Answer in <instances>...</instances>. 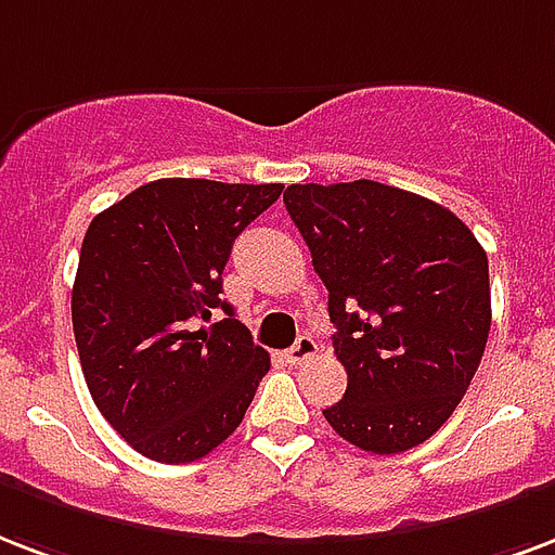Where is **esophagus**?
<instances>
[{
    "instance_id": "1",
    "label": "esophagus",
    "mask_w": 555,
    "mask_h": 555,
    "mask_svg": "<svg viewBox=\"0 0 555 555\" xmlns=\"http://www.w3.org/2000/svg\"><path fill=\"white\" fill-rule=\"evenodd\" d=\"M317 354V344H314V337H308V334H302L299 340H296L291 349L285 352L287 363H306L308 358H314Z\"/></svg>"
}]
</instances>
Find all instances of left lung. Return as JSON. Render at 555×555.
Returning a JSON list of instances; mask_svg holds the SVG:
<instances>
[{
    "instance_id": "8db88e82",
    "label": "left lung",
    "mask_w": 555,
    "mask_h": 555,
    "mask_svg": "<svg viewBox=\"0 0 555 555\" xmlns=\"http://www.w3.org/2000/svg\"><path fill=\"white\" fill-rule=\"evenodd\" d=\"M285 209L328 291L349 375L325 422L372 454L422 446L483 358L492 294L480 241L446 206L375 180L287 185Z\"/></svg>"
}]
</instances>
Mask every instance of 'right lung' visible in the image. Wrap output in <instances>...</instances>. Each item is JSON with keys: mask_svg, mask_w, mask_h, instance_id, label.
<instances>
[{"mask_svg": "<svg viewBox=\"0 0 555 555\" xmlns=\"http://www.w3.org/2000/svg\"><path fill=\"white\" fill-rule=\"evenodd\" d=\"M285 185L168 177L95 215L72 285L80 370L101 416L156 463L201 460L238 428L270 354L223 302L232 241ZM211 307L228 314L197 330Z\"/></svg>", "mask_w": 555, "mask_h": 555, "instance_id": "right-lung-1", "label": "right lung"}]
</instances>
